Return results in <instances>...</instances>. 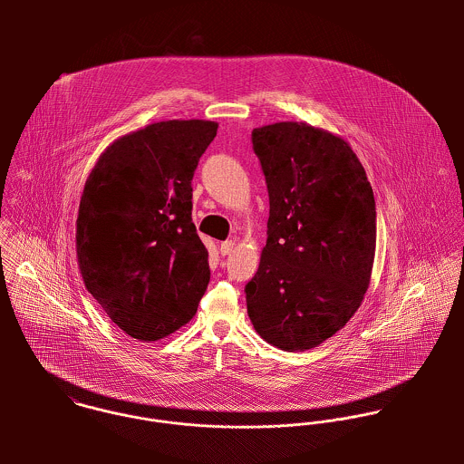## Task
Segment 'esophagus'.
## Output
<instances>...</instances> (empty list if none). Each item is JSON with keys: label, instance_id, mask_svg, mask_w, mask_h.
Masks as SVG:
<instances>
[{"label": "esophagus", "instance_id": "1", "mask_svg": "<svg viewBox=\"0 0 464 464\" xmlns=\"http://www.w3.org/2000/svg\"><path fill=\"white\" fill-rule=\"evenodd\" d=\"M234 246H236L234 241H225V243H221V245H219L221 256H230V254L234 252Z\"/></svg>", "mask_w": 464, "mask_h": 464}]
</instances>
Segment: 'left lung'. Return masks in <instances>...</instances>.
<instances>
[{"label": "left lung", "instance_id": "1", "mask_svg": "<svg viewBox=\"0 0 464 464\" xmlns=\"http://www.w3.org/2000/svg\"><path fill=\"white\" fill-rule=\"evenodd\" d=\"M265 173L267 241L246 284L254 329L296 352L322 344L359 309L375 259L377 212L348 142L307 123L254 129Z\"/></svg>", "mask_w": 464, "mask_h": 464}]
</instances>
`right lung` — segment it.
Segmentation results:
<instances>
[{"label":"right lung","instance_id":"right-lung-1","mask_svg":"<svg viewBox=\"0 0 464 464\" xmlns=\"http://www.w3.org/2000/svg\"><path fill=\"white\" fill-rule=\"evenodd\" d=\"M218 123L160 121L114 140L92 168L76 219L87 291L133 339L186 325L210 280L191 218L193 175Z\"/></svg>","mask_w":464,"mask_h":464}]
</instances>
